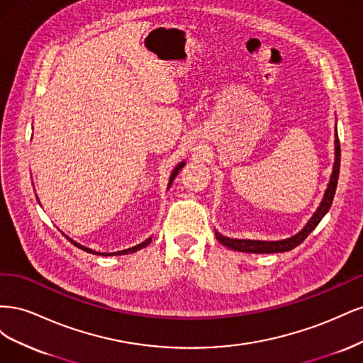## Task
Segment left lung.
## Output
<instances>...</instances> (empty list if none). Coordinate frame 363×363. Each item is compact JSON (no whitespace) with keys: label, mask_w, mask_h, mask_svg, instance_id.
Listing matches in <instances>:
<instances>
[{"label":"left lung","mask_w":363,"mask_h":363,"mask_svg":"<svg viewBox=\"0 0 363 363\" xmlns=\"http://www.w3.org/2000/svg\"><path fill=\"white\" fill-rule=\"evenodd\" d=\"M339 168H340V145H339V139H337V130H336V139H335V164H333V172L330 177V183H328V188L324 194V199L320 204V207L316 208L315 215L311 218V221L304 225L300 233H296L295 236L289 239H283V240H251V239H232V238H225L221 233L215 232L216 239L221 242L224 247H228L230 250L235 251H242V252H283V251H289L295 248L296 245H300L303 240L313 232L315 227L320 224L324 215L328 212L330 208L333 199H335V192H336V186H337V179H339Z\"/></svg>","instance_id":"8db88e82"}]
</instances>
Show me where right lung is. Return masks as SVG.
<instances>
[{
    "label": "right lung",
    "mask_w": 363,
    "mask_h": 363,
    "mask_svg": "<svg viewBox=\"0 0 363 363\" xmlns=\"http://www.w3.org/2000/svg\"><path fill=\"white\" fill-rule=\"evenodd\" d=\"M184 167V162H182V163H179L177 167H175V169L172 171V174H171V177H169V183H168V188H171V184H172V182H174V179H175V175L179 174V171L182 169ZM69 239V238H68ZM69 242L71 244H74L77 248H82L83 251H86V252H94V255H100V256H121V255H128V252H135V251H138V250H142V248H145L150 242H151V238H148L147 240H144V242L142 244H139V245H135V247H131V248H127V250H123V251H116V252H96V251H94V250H91V248H86V247H83V245H80L79 242H75V240H72V239H69Z\"/></svg>",
    "instance_id": "obj_1"
}]
</instances>
